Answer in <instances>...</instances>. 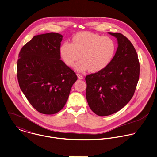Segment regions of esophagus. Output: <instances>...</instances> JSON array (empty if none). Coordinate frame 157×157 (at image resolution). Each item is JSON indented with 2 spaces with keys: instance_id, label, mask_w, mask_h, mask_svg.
Masks as SVG:
<instances>
[{
  "instance_id": "esophagus-1",
  "label": "esophagus",
  "mask_w": 157,
  "mask_h": 157,
  "mask_svg": "<svg viewBox=\"0 0 157 157\" xmlns=\"http://www.w3.org/2000/svg\"><path fill=\"white\" fill-rule=\"evenodd\" d=\"M77 76H78V79H82L84 78L83 76L81 75H80V74H77Z\"/></svg>"
}]
</instances>
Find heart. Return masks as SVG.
I'll use <instances>...</instances> for the list:
<instances>
[{
  "instance_id": "b5f03b06",
  "label": "heart",
  "mask_w": 157,
  "mask_h": 157,
  "mask_svg": "<svg viewBox=\"0 0 157 157\" xmlns=\"http://www.w3.org/2000/svg\"><path fill=\"white\" fill-rule=\"evenodd\" d=\"M116 52V44L109 36L92 32H81L75 35L72 43L65 41L60 47V54L65 63L79 72L90 70L98 72L111 63Z\"/></svg>"
}]
</instances>
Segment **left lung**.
Returning a JSON list of instances; mask_svg holds the SVG:
<instances>
[{"label":"left lung","instance_id":"left-lung-1","mask_svg":"<svg viewBox=\"0 0 157 157\" xmlns=\"http://www.w3.org/2000/svg\"><path fill=\"white\" fill-rule=\"evenodd\" d=\"M117 38L118 47L105 69L86 77V99L91 110L107 116L122 109L133 97L140 76L136 51L125 36L108 32Z\"/></svg>","mask_w":157,"mask_h":157}]
</instances>
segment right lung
Segmentation results:
<instances>
[{
	"mask_svg": "<svg viewBox=\"0 0 157 157\" xmlns=\"http://www.w3.org/2000/svg\"><path fill=\"white\" fill-rule=\"evenodd\" d=\"M63 36L50 32L34 36L21 49L17 76L21 90L39 113L54 114L65 106L78 78L60 60Z\"/></svg>",
	"mask_w": 157,
	"mask_h": 157,
	"instance_id": "right-lung-1",
	"label": "right lung"
}]
</instances>
